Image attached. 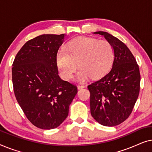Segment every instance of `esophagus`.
Here are the masks:
<instances>
[{
    "instance_id": "1",
    "label": "esophagus",
    "mask_w": 152,
    "mask_h": 152,
    "mask_svg": "<svg viewBox=\"0 0 152 152\" xmlns=\"http://www.w3.org/2000/svg\"><path fill=\"white\" fill-rule=\"evenodd\" d=\"M84 85H78L77 86V88L78 89H82V88H84Z\"/></svg>"
}]
</instances>
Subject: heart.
<instances>
[{
    "label": "heart",
    "mask_w": 152,
    "mask_h": 152,
    "mask_svg": "<svg viewBox=\"0 0 152 152\" xmlns=\"http://www.w3.org/2000/svg\"><path fill=\"white\" fill-rule=\"evenodd\" d=\"M114 55L113 47L108 41L80 37L70 41L66 48L58 50L56 63L65 80L72 78L77 64V79L85 82L90 77L97 79L104 75L111 67Z\"/></svg>",
    "instance_id": "b5f03b06"
}]
</instances>
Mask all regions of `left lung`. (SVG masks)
Masks as SVG:
<instances>
[{"label": "left lung", "instance_id": "obj_1", "mask_svg": "<svg viewBox=\"0 0 152 152\" xmlns=\"http://www.w3.org/2000/svg\"><path fill=\"white\" fill-rule=\"evenodd\" d=\"M102 35L113 47L114 59L107 75L88 85L92 117L102 125L121 124L132 113L140 91V74L132 52L123 42L106 32Z\"/></svg>", "mask_w": 152, "mask_h": 152}]
</instances>
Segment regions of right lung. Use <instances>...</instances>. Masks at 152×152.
<instances>
[{
    "label": "right lung",
    "mask_w": 152,
    "mask_h": 152,
    "mask_svg": "<svg viewBox=\"0 0 152 152\" xmlns=\"http://www.w3.org/2000/svg\"><path fill=\"white\" fill-rule=\"evenodd\" d=\"M64 34H42L25 43L12 64V83L18 104L31 123L57 128L68 115L77 88L58 75L56 56Z\"/></svg>",
    "instance_id": "right-lung-1"
}]
</instances>
